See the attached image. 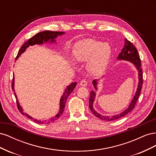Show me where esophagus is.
<instances>
[{
	"instance_id": "1",
	"label": "esophagus",
	"mask_w": 156,
	"mask_h": 156,
	"mask_svg": "<svg viewBox=\"0 0 156 156\" xmlns=\"http://www.w3.org/2000/svg\"><path fill=\"white\" fill-rule=\"evenodd\" d=\"M87 84H88L87 81H86V80H84V79L81 80V82H80V85L82 86V87H86L87 85Z\"/></svg>"
}]
</instances>
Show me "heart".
Returning a JSON list of instances; mask_svg holds the SVG:
<instances>
[{"mask_svg":"<svg viewBox=\"0 0 156 156\" xmlns=\"http://www.w3.org/2000/svg\"><path fill=\"white\" fill-rule=\"evenodd\" d=\"M112 55V48L107 43L95 39L79 42L73 49V57L79 62L88 61L87 69L92 75L104 72Z\"/></svg>","mask_w":156,"mask_h":156,"instance_id":"1","label":"heart"}]
</instances>
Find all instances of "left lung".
<instances>
[{
	"label": "left lung",
	"instance_id": "1",
	"mask_svg": "<svg viewBox=\"0 0 156 156\" xmlns=\"http://www.w3.org/2000/svg\"><path fill=\"white\" fill-rule=\"evenodd\" d=\"M118 59L119 60H128L129 62L133 63L136 66V69L139 71V84L137 90L135 93V95L132 100L130 105H129L128 108L125 110L124 112H122L119 115H113L112 116H102L101 115L98 113L93 108V103L94 101V98L96 96V94L93 90L90 92L89 98V108L90 109L91 112L93 113V115H95L98 119H100L102 120L105 121H114L116 120H118L120 119V118L124 116L125 115H127L133 109L137 101L139 95L140 94L141 88H142V86L143 84V70L141 69V64H140V56L138 53V51L136 49L135 47L133 45V44L131 43V41L127 40V39H125V44L124 46V48L122 49L121 53L119 54V56H118ZM97 80L95 79L92 81L93 84L94 86V88L97 89Z\"/></svg>",
	"mask_w": 156,
	"mask_h": 156
}]
</instances>
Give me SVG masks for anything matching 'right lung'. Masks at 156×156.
Wrapping results in <instances>:
<instances>
[{"mask_svg":"<svg viewBox=\"0 0 156 156\" xmlns=\"http://www.w3.org/2000/svg\"><path fill=\"white\" fill-rule=\"evenodd\" d=\"M64 34V32H54V31H49V30H45V31H43V32H40L39 33H37L36 35H34L33 37H32L31 38H30L29 40L27 41L26 42H25V44H23V45L21 46V49L19 51L17 55L16 56V59L20 57V56L21 55V53H23L24 52L26 49L29 47L30 45H34L35 44H42L44 42H47L48 41H50V42H53L55 41V38H56V37L59 35H62ZM13 85H14V77H13V79H12V88L13 90L14 91V88H13ZM77 85V83H73L70 84L69 86H68L67 87V88L65 90V92H64L63 96H62L60 99V110L58 112V114L56 115L55 117L52 118L51 119L49 120H38L37 119H34L32 118L31 116H30L29 115H27V113L24 112L22 109L20 105V103H19L17 98L16 96V94L14 92V94L16 95V103H17V108L18 110L20 111V112L21 113L22 115L27 116L29 119H31L32 121H34L37 124H50L51 122H53L54 121L58 120L59 118L60 117V116L62 115V113L64 112V107H65V105H66V102L67 98L69 96V94L72 92V91L73 90V89L75 88V87H76Z\"/></svg>","mask_w":156,"mask_h":156,"instance_id":"add662e5","label":"right lung"}]
</instances>
